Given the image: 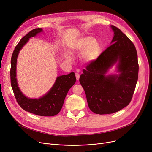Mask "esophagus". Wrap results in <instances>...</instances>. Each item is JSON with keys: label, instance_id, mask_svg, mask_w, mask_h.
<instances>
[{"label": "esophagus", "instance_id": "obj_1", "mask_svg": "<svg viewBox=\"0 0 152 152\" xmlns=\"http://www.w3.org/2000/svg\"><path fill=\"white\" fill-rule=\"evenodd\" d=\"M75 76H76V79H77V80H79V77H80V75H79V74H78V73H76V74H75Z\"/></svg>", "mask_w": 152, "mask_h": 152}]
</instances>
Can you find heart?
<instances>
[{
  "instance_id": "obj_1",
  "label": "heart",
  "mask_w": 152,
  "mask_h": 152,
  "mask_svg": "<svg viewBox=\"0 0 152 152\" xmlns=\"http://www.w3.org/2000/svg\"><path fill=\"white\" fill-rule=\"evenodd\" d=\"M72 49L76 51H82V59L87 64L96 61L101 54V46L98 41L90 36L81 37L77 40L73 45ZM66 57L70 59V54L66 53Z\"/></svg>"
}]
</instances>
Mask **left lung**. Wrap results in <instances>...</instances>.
Wrapping results in <instances>:
<instances>
[{"label":"left lung","instance_id":"left-lung-1","mask_svg":"<svg viewBox=\"0 0 152 152\" xmlns=\"http://www.w3.org/2000/svg\"><path fill=\"white\" fill-rule=\"evenodd\" d=\"M110 27L114 32L112 45L87 66L79 78L90 109L99 115L113 113L127 106L138 78L139 65L134 44L117 27ZM115 64L118 74L106 75Z\"/></svg>","mask_w":152,"mask_h":152}]
</instances>
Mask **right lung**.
Listing matches in <instances>:
<instances>
[{"mask_svg": "<svg viewBox=\"0 0 152 152\" xmlns=\"http://www.w3.org/2000/svg\"><path fill=\"white\" fill-rule=\"evenodd\" d=\"M42 28H35L21 39L14 50L11 59V86L19 105L26 112L42 116H53L61 111L66 95L75 84L74 72L58 76L50 90L38 99H32L25 96L20 90L16 77L17 59L20 50L28 42L29 39L42 33Z\"/></svg>", "mask_w": 152, "mask_h": 152, "instance_id": "right-lung-1", "label": "right lung"}]
</instances>
